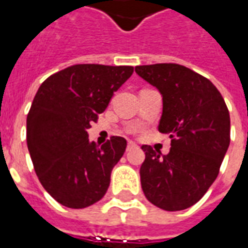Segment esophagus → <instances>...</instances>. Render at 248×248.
<instances>
[{
    "label": "esophagus",
    "instance_id": "1",
    "mask_svg": "<svg viewBox=\"0 0 248 248\" xmlns=\"http://www.w3.org/2000/svg\"><path fill=\"white\" fill-rule=\"evenodd\" d=\"M135 147H137V145H135L134 142H131V140H129V142H127V147H126V149H127V151L131 150V149H135Z\"/></svg>",
    "mask_w": 248,
    "mask_h": 248
}]
</instances>
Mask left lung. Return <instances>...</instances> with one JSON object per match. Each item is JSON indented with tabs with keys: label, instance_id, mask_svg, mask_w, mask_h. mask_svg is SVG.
I'll return each instance as SVG.
<instances>
[{
	"label": "left lung",
	"instance_id": "obj_1",
	"mask_svg": "<svg viewBox=\"0 0 248 248\" xmlns=\"http://www.w3.org/2000/svg\"><path fill=\"white\" fill-rule=\"evenodd\" d=\"M135 71L162 94L158 130L170 134V153L143 145L140 183L156 207H191L217 179L230 145V114L222 94L206 77L178 63L137 66Z\"/></svg>",
	"mask_w": 248,
	"mask_h": 248
}]
</instances>
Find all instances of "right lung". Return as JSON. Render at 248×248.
Returning <instances> with one entry per match:
<instances>
[{"instance_id":"obj_1","label":"right lung","mask_w":248,"mask_h":248,"mask_svg":"<svg viewBox=\"0 0 248 248\" xmlns=\"http://www.w3.org/2000/svg\"><path fill=\"white\" fill-rule=\"evenodd\" d=\"M134 71L133 66L81 63L42 82L26 119V140L35 174L46 191L69 208L102 199L126 140L111 137L101 147L87 129Z\"/></svg>"}]
</instances>
